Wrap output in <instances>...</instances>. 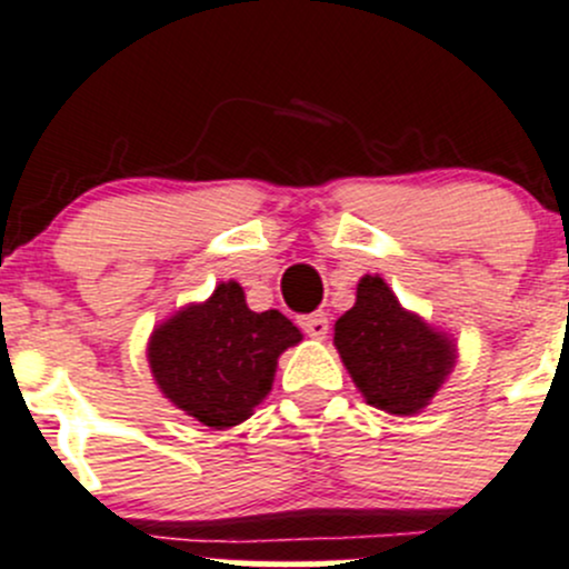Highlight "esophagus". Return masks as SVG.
<instances>
[{
    "instance_id": "34e87169",
    "label": "esophagus",
    "mask_w": 569,
    "mask_h": 569,
    "mask_svg": "<svg viewBox=\"0 0 569 569\" xmlns=\"http://www.w3.org/2000/svg\"><path fill=\"white\" fill-rule=\"evenodd\" d=\"M300 325H302V330H306L311 338H317V341H321V338L327 336V330H330L327 313H311V317H302Z\"/></svg>"
}]
</instances>
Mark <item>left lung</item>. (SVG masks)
Instances as JSON below:
<instances>
[{"label": "left lung", "mask_w": 569, "mask_h": 569, "mask_svg": "<svg viewBox=\"0 0 569 569\" xmlns=\"http://www.w3.org/2000/svg\"><path fill=\"white\" fill-rule=\"evenodd\" d=\"M332 343L363 399L391 416H418L457 363L455 338L407 311L380 274L360 278Z\"/></svg>", "instance_id": "1"}]
</instances>
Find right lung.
<instances>
[{"label":"right lung","instance_id":"1","mask_svg":"<svg viewBox=\"0 0 569 569\" xmlns=\"http://www.w3.org/2000/svg\"><path fill=\"white\" fill-rule=\"evenodd\" d=\"M302 341L280 311L256 313L244 289L226 280L209 300L189 302L153 327L148 366L164 399L211 429L248 421L272 391L278 358Z\"/></svg>","mask_w":569,"mask_h":569}]
</instances>
